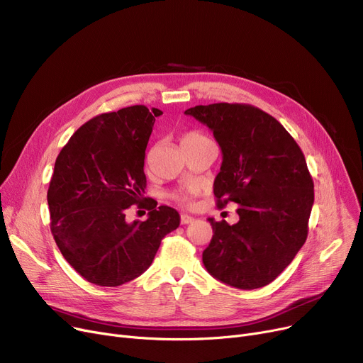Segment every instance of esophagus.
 <instances>
[{
    "instance_id": "1",
    "label": "esophagus",
    "mask_w": 363,
    "mask_h": 363,
    "mask_svg": "<svg viewBox=\"0 0 363 363\" xmlns=\"http://www.w3.org/2000/svg\"><path fill=\"white\" fill-rule=\"evenodd\" d=\"M193 222H194V218H193V216L185 215V213L181 215V223H182V225H188V223H193Z\"/></svg>"
}]
</instances>
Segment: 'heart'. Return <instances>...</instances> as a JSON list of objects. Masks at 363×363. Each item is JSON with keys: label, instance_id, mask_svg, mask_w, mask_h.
Returning <instances> with one entry per match:
<instances>
[{"label": "heart", "instance_id": "obj_1", "mask_svg": "<svg viewBox=\"0 0 363 363\" xmlns=\"http://www.w3.org/2000/svg\"><path fill=\"white\" fill-rule=\"evenodd\" d=\"M203 140H207L203 133L200 132H186L185 135L181 138V145H186V144H193V143H199V141H203ZM199 194V186L196 185H191L188 186L186 189H184V191L178 193L174 196L175 201L184 207H189L194 204V197Z\"/></svg>", "mask_w": 363, "mask_h": 363}]
</instances>
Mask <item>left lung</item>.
Returning a JSON list of instances; mask_svg holds the SVG:
<instances>
[{"mask_svg":"<svg viewBox=\"0 0 363 363\" xmlns=\"http://www.w3.org/2000/svg\"><path fill=\"white\" fill-rule=\"evenodd\" d=\"M213 132L222 150L213 193L218 207L238 204L234 225L208 218L207 272L240 290L272 282L308 238L313 181L300 147L275 118L250 104L185 110Z\"/></svg>","mask_w":363,"mask_h":363,"instance_id":"obj_1","label":"left lung"}]
</instances>
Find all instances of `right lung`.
Returning a JSON list of instances; mask_svg holds the SVG:
<instances>
[{"instance_id":"add662e5","label":"right lung","mask_w":363,"mask_h":363,"mask_svg":"<svg viewBox=\"0 0 363 363\" xmlns=\"http://www.w3.org/2000/svg\"><path fill=\"white\" fill-rule=\"evenodd\" d=\"M162 111L130 106L76 130L55 159L47 193L51 233L63 257L88 282L118 287L145 272L179 213L144 197L145 148ZM132 203L147 221L128 224Z\"/></svg>"}]
</instances>
